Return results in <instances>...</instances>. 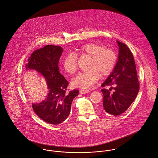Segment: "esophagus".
Returning <instances> with one entry per match:
<instances>
[{"instance_id":"34e87169","label":"esophagus","mask_w":158,"mask_h":158,"mask_svg":"<svg viewBox=\"0 0 158 158\" xmlns=\"http://www.w3.org/2000/svg\"><path fill=\"white\" fill-rule=\"evenodd\" d=\"M90 92V90H87V89H81L80 90V93L81 94H86V93H89Z\"/></svg>"}]
</instances>
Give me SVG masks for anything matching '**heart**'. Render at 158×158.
Instances as JSON below:
<instances>
[{"label":"heart","instance_id":"obj_1","mask_svg":"<svg viewBox=\"0 0 158 158\" xmlns=\"http://www.w3.org/2000/svg\"><path fill=\"white\" fill-rule=\"evenodd\" d=\"M77 52L69 53L63 60V68L69 74L77 72V55H88L90 56L88 69L89 70L80 73L72 80V85L81 89L92 87L99 80L100 75H109L114 67L117 55L111 48H106L104 45L91 43L81 45L76 50Z\"/></svg>","mask_w":158,"mask_h":158}]
</instances>
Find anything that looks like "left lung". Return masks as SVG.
Wrapping results in <instances>:
<instances>
[{
    "mask_svg": "<svg viewBox=\"0 0 158 158\" xmlns=\"http://www.w3.org/2000/svg\"><path fill=\"white\" fill-rule=\"evenodd\" d=\"M117 42L119 47L118 61L111 74L102 85V88L114 86L111 89L114 91L111 93L105 88L101 90L103 94V108L113 115L125 112L135 101L139 90L133 55L125 44Z\"/></svg>",
    "mask_w": 158,
    "mask_h": 158,
    "instance_id": "8db88e82",
    "label": "left lung"
}]
</instances>
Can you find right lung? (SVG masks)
I'll use <instances>...</instances> for the list:
<instances>
[{"instance_id": "right-lung-1", "label": "right lung", "mask_w": 158, "mask_h": 158, "mask_svg": "<svg viewBox=\"0 0 158 158\" xmlns=\"http://www.w3.org/2000/svg\"><path fill=\"white\" fill-rule=\"evenodd\" d=\"M63 50L59 45H45L31 53L25 66L26 70L34 69L46 79L49 93L44 101L33 104L32 108L40 118L52 125L66 120L73 99L79 94L77 89L66 91L69 83L60 73L58 67Z\"/></svg>"}]
</instances>
